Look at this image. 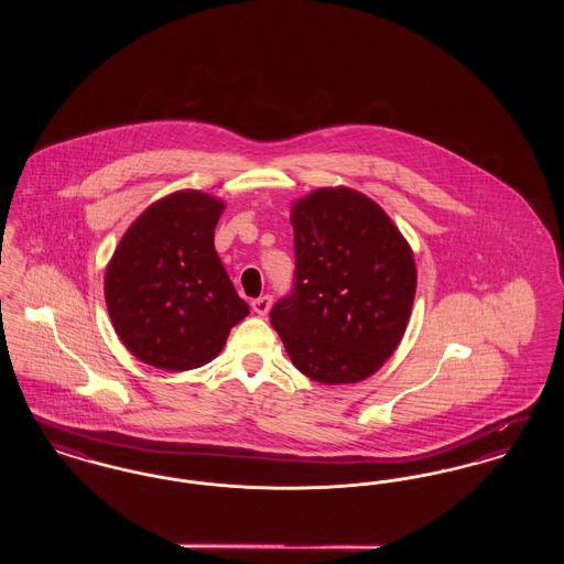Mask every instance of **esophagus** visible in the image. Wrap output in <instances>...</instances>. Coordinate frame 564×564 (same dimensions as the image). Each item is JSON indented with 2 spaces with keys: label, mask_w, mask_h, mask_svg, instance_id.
I'll list each match as a JSON object with an SVG mask.
<instances>
[{
  "label": "esophagus",
  "mask_w": 564,
  "mask_h": 564,
  "mask_svg": "<svg viewBox=\"0 0 564 564\" xmlns=\"http://www.w3.org/2000/svg\"><path fill=\"white\" fill-rule=\"evenodd\" d=\"M270 306H272V295H260V297H256V300L251 302L253 313H258V315H262V317L269 313Z\"/></svg>",
  "instance_id": "esophagus-1"
}]
</instances>
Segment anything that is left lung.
Instances as JSON below:
<instances>
[{
    "label": "left lung",
    "mask_w": 564,
    "mask_h": 564,
    "mask_svg": "<svg viewBox=\"0 0 564 564\" xmlns=\"http://www.w3.org/2000/svg\"><path fill=\"white\" fill-rule=\"evenodd\" d=\"M292 228L294 290L270 323L302 375L359 382L402 343L416 294L412 249L372 198L345 186L295 200Z\"/></svg>",
    "instance_id": "obj_1"
}]
</instances>
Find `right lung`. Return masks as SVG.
Returning a JSON list of instances; mask_svg holds the SVG:
<instances>
[{
    "instance_id": "add662e5",
    "label": "right lung",
    "mask_w": 564,
    "mask_h": 564,
    "mask_svg": "<svg viewBox=\"0 0 564 564\" xmlns=\"http://www.w3.org/2000/svg\"><path fill=\"white\" fill-rule=\"evenodd\" d=\"M224 203L180 189L139 215L106 270L109 319L134 357L169 372L209 364L249 315L215 251Z\"/></svg>"
}]
</instances>
